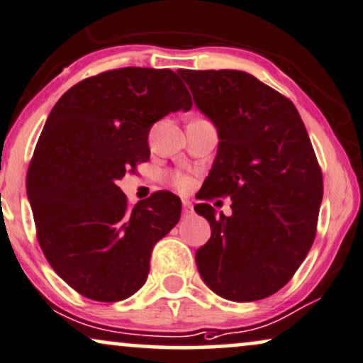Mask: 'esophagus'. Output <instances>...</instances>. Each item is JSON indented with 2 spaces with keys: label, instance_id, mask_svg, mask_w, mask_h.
Instances as JSON below:
<instances>
[{
  "label": "esophagus",
  "instance_id": "1",
  "mask_svg": "<svg viewBox=\"0 0 363 363\" xmlns=\"http://www.w3.org/2000/svg\"><path fill=\"white\" fill-rule=\"evenodd\" d=\"M182 203H183V215H190L191 211H193V205H191V201H190V200H186V199H183V200H182Z\"/></svg>",
  "mask_w": 363,
  "mask_h": 363
}]
</instances>
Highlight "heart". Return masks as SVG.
<instances>
[{"label": "heart", "instance_id": "1", "mask_svg": "<svg viewBox=\"0 0 363 363\" xmlns=\"http://www.w3.org/2000/svg\"><path fill=\"white\" fill-rule=\"evenodd\" d=\"M175 182H177L178 186H186V185H188V178L183 177V175H178V177L175 178Z\"/></svg>", "mask_w": 363, "mask_h": 363}]
</instances>
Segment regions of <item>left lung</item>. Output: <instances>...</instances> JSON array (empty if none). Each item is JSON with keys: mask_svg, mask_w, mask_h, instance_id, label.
<instances>
[{"mask_svg": "<svg viewBox=\"0 0 363 363\" xmlns=\"http://www.w3.org/2000/svg\"><path fill=\"white\" fill-rule=\"evenodd\" d=\"M199 110L218 131L213 167L195 211L211 237L196 250L216 295L255 302L279 291L302 265L317 232L322 172L294 103L238 69H180ZM233 199L225 217L206 203Z\"/></svg>", "mask_w": 363, "mask_h": 363, "instance_id": "obj_1", "label": "left lung"}]
</instances>
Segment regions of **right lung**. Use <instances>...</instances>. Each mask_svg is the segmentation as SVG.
I'll list each match as a JSON object with an SVG mask.
<instances>
[{"label":"right lung","mask_w":363,"mask_h":363,"mask_svg":"<svg viewBox=\"0 0 363 363\" xmlns=\"http://www.w3.org/2000/svg\"><path fill=\"white\" fill-rule=\"evenodd\" d=\"M190 108L175 72L130 67L83 79L50 111L26 195L46 260L78 294L120 302L147 281L155 243L178 223L182 201L158 191L130 208L118 180L150 158L155 121Z\"/></svg>","instance_id":"1"}]
</instances>
